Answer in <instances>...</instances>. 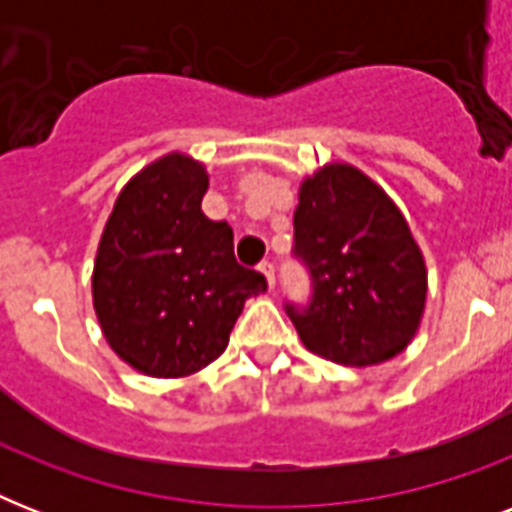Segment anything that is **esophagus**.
Listing matches in <instances>:
<instances>
[{"mask_svg":"<svg viewBox=\"0 0 512 512\" xmlns=\"http://www.w3.org/2000/svg\"><path fill=\"white\" fill-rule=\"evenodd\" d=\"M260 273H263L265 281H268V289L276 287V273H273L271 260H263V263H260Z\"/></svg>","mask_w":512,"mask_h":512,"instance_id":"obj_1","label":"esophagus"}]
</instances>
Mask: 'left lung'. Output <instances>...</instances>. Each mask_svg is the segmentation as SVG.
<instances>
[{
	"mask_svg": "<svg viewBox=\"0 0 512 512\" xmlns=\"http://www.w3.org/2000/svg\"><path fill=\"white\" fill-rule=\"evenodd\" d=\"M295 252L313 279L305 311L287 305L303 345L342 366H377L414 340L428 268L404 212L348 162L303 177Z\"/></svg>",
	"mask_w": 512,
	"mask_h": 512,
	"instance_id": "8db88e82",
	"label": "left lung"
}]
</instances>
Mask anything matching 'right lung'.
<instances>
[{
	"instance_id": "obj_1",
	"label": "right lung",
	"mask_w": 512,
	"mask_h": 512,
	"mask_svg": "<svg viewBox=\"0 0 512 512\" xmlns=\"http://www.w3.org/2000/svg\"><path fill=\"white\" fill-rule=\"evenodd\" d=\"M207 167L172 151L127 180L100 233L92 308L124 364L148 377L201 372L228 345L257 271L233 257V231L201 212Z\"/></svg>"
}]
</instances>
